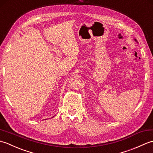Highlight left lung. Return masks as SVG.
<instances>
[{
    "label": "left lung",
    "mask_w": 153,
    "mask_h": 153,
    "mask_svg": "<svg viewBox=\"0 0 153 153\" xmlns=\"http://www.w3.org/2000/svg\"><path fill=\"white\" fill-rule=\"evenodd\" d=\"M134 40H135V42H137V40H136V39H134Z\"/></svg>",
    "instance_id": "1"
}]
</instances>
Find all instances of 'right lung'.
I'll use <instances>...</instances> for the list:
<instances>
[{
    "mask_svg": "<svg viewBox=\"0 0 153 153\" xmlns=\"http://www.w3.org/2000/svg\"><path fill=\"white\" fill-rule=\"evenodd\" d=\"M53 117H54V116H53Z\"/></svg>",
    "mask_w": 153,
    "mask_h": 153,
    "instance_id": "right-lung-1",
    "label": "right lung"
}]
</instances>
